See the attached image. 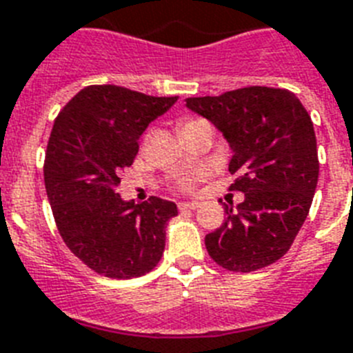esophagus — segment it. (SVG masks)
<instances>
[{
  "label": "esophagus",
  "mask_w": 353,
  "mask_h": 353,
  "mask_svg": "<svg viewBox=\"0 0 353 353\" xmlns=\"http://www.w3.org/2000/svg\"><path fill=\"white\" fill-rule=\"evenodd\" d=\"M197 206H199V203H196V201H192V203H179V210L181 212H186V210H196Z\"/></svg>",
  "instance_id": "1"
}]
</instances>
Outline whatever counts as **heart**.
Listing matches in <instances>:
<instances>
[{
  "label": "heart",
  "instance_id": "b5f03b06",
  "mask_svg": "<svg viewBox=\"0 0 353 353\" xmlns=\"http://www.w3.org/2000/svg\"><path fill=\"white\" fill-rule=\"evenodd\" d=\"M188 123H192V121H188ZM185 125H186V123H185ZM203 177H205V172H203V170L194 172V174H190V176L181 177V179L177 181V188H179L181 192H190L192 188L196 186V183L199 181V179H203Z\"/></svg>",
  "mask_w": 353,
  "mask_h": 353
}]
</instances>
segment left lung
Instances as JSON below:
<instances>
[{
  "instance_id": "obj_1",
  "label": "left lung",
  "mask_w": 353,
  "mask_h": 353,
  "mask_svg": "<svg viewBox=\"0 0 353 353\" xmlns=\"http://www.w3.org/2000/svg\"><path fill=\"white\" fill-rule=\"evenodd\" d=\"M186 107L216 125L232 148L230 190L245 201L225 206L226 219L206 234L217 265L254 272L290 250L310 212L319 177L310 114L285 88L245 87L221 96L188 97Z\"/></svg>"
}]
</instances>
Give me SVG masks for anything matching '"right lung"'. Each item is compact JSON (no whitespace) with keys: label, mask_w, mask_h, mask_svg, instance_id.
Wrapping results in <instances>:
<instances>
[{"label":"right lung","mask_w":353,"mask_h":353,"mask_svg":"<svg viewBox=\"0 0 353 353\" xmlns=\"http://www.w3.org/2000/svg\"><path fill=\"white\" fill-rule=\"evenodd\" d=\"M177 101L116 85H90L63 107L45 154V188L65 245L88 268L112 279L145 276L165 250L176 203L136 205L117 194L148 123Z\"/></svg>","instance_id":"right-lung-1"}]
</instances>
